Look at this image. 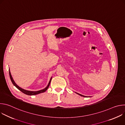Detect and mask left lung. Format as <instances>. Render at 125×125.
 Segmentation results:
<instances>
[{
  "label": "left lung",
  "mask_w": 125,
  "mask_h": 125,
  "mask_svg": "<svg viewBox=\"0 0 125 125\" xmlns=\"http://www.w3.org/2000/svg\"><path fill=\"white\" fill-rule=\"evenodd\" d=\"M77 94H79V95H81V96H83V97H87V96H84V95H82V94H78V93H76Z\"/></svg>",
  "instance_id": "left-lung-1"
}]
</instances>
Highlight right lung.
Instances as JSON below:
<instances>
[{
	"label": "right lung",
	"mask_w": 125,
	"mask_h": 125,
	"mask_svg": "<svg viewBox=\"0 0 125 125\" xmlns=\"http://www.w3.org/2000/svg\"><path fill=\"white\" fill-rule=\"evenodd\" d=\"M9 76H10V79H11V81L12 82V83H13V84H14V85H15L18 89L19 90H20L21 92H22L23 93L27 94V95H36V94H41V93H44L45 92L49 87V84L50 83V82L51 81V79H52V77L51 78L50 81H49V82L47 85V86L44 88V89H43V90H40V91H35V92H32V91H27V90H24V89L21 88L20 87H19L18 85L15 82H14V80L13 79V78L11 75V73H10V70H9Z\"/></svg>",
	"instance_id": "obj_1"
}]
</instances>
